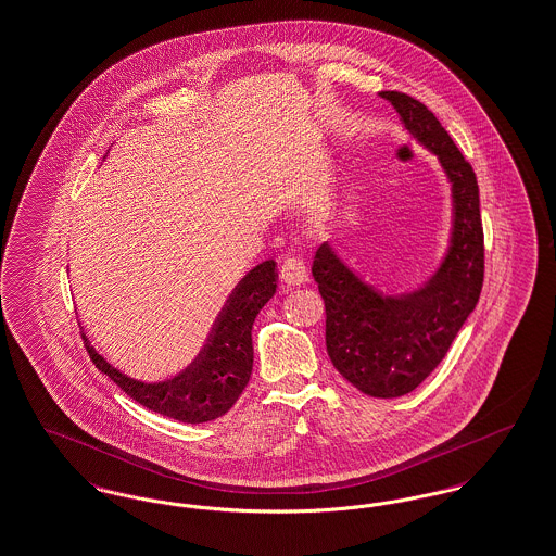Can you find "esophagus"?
Returning a JSON list of instances; mask_svg holds the SVG:
<instances>
[{"instance_id":"obj_1","label":"esophagus","mask_w":556,"mask_h":556,"mask_svg":"<svg viewBox=\"0 0 556 556\" xmlns=\"http://www.w3.org/2000/svg\"><path fill=\"white\" fill-rule=\"evenodd\" d=\"M279 277L283 281L286 288L291 286H300V283H306L308 281V268L304 265V261L300 256H286L281 268H279Z\"/></svg>"}]
</instances>
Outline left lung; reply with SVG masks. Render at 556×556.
<instances>
[{
	"label": "left lung",
	"mask_w": 556,
	"mask_h": 556,
	"mask_svg": "<svg viewBox=\"0 0 556 556\" xmlns=\"http://www.w3.org/2000/svg\"><path fill=\"white\" fill-rule=\"evenodd\" d=\"M422 144L441 159L453 184L455 225L448 254L418 291L384 295L364 283L323 244L312 277L325 300L327 352L334 368L370 397L412 393L446 356L484 283V229L476 174L437 115L418 99L382 90Z\"/></svg>",
	"instance_id": "left-lung-1"
}]
</instances>
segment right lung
<instances>
[{
  "label": "right lung",
  "mask_w": 556,
  "mask_h": 556,
  "mask_svg": "<svg viewBox=\"0 0 556 556\" xmlns=\"http://www.w3.org/2000/svg\"><path fill=\"white\" fill-rule=\"evenodd\" d=\"M275 288V261L252 268L231 291L199 357L178 377L161 382H142L124 375L90 345L85 331L80 334L92 364L134 401L178 422H211L231 409L250 380L252 323Z\"/></svg>",
  "instance_id": "add662e5"
}]
</instances>
